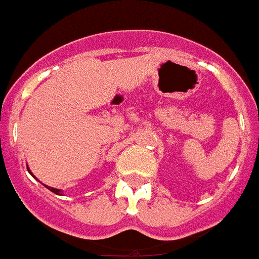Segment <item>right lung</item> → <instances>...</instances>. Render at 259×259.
<instances>
[{
    "label": "right lung",
    "instance_id": "add662e5",
    "mask_svg": "<svg viewBox=\"0 0 259 259\" xmlns=\"http://www.w3.org/2000/svg\"><path fill=\"white\" fill-rule=\"evenodd\" d=\"M26 168H28L29 174H30V175H32L33 178H36V177H34V175H33V174H32V171H30V169H29V167H28V165H26ZM47 188H48V190H51L52 192H55V194H57V195H61V194H63V191H61V190H59V188H53V187H49V186H47Z\"/></svg>",
    "mask_w": 259,
    "mask_h": 259
}]
</instances>
